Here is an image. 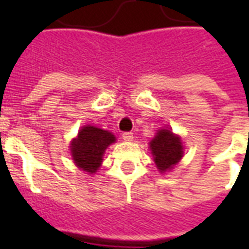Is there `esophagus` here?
<instances>
[{
  "label": "esophagus",
  "instance_id": "1",
  "mask_svg": "<svg viewBox=\"0 0 249 249\" xmlns=\"http://www.w3.org/2000/svg\"><path fill=\"white\" fill-rule=\"evenodd\" d=\"M123 140L124 141H132L133 140V133H130V132H125V133H123Z\"/></svg>",
  "mask_w": 249,
  "mask_h": 249
}]
</instances>
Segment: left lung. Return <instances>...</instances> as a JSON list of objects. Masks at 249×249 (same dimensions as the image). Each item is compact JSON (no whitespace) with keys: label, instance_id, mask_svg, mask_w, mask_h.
Segmentation results:
<instances>
[{"label":"left lung","instance_id":"left-lung-1","mask_svg":"<svg viewBox=\"0 0 249 249\" xmlns=\"http://www.w3.org/2000/svg\"><path fill=\"white\" fill-rule=\"evenodd\" d=\"M150 144H151L150 147L154 155V161L160 172L172 169L183 155V147L179 137L174 136L168 129L158 132Z\"/></svg>","mask_w":249,"mask_h":249}]
</instances>
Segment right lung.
Returning <instances> with one entry per match:
<instances>
[{"label":"right lung","mask_w":249,"mask_h":249,"mask_svg":"<svg viewBox=\"0 0 249 249\" xmlns=\"http://www.w3.org/2000/svg\"><path fill=\"white\" fill-rule=\"evenodd\" d=\"M115 142L112 133L95 128L84 126L71 144V152L76 165L85 172L95 173L102 163V156L109 144Z\"/></svg>","instance_id":"right-lung-1"}]
</instances>
